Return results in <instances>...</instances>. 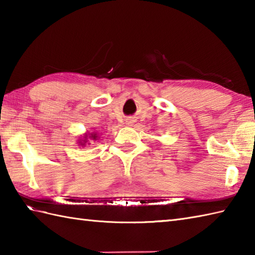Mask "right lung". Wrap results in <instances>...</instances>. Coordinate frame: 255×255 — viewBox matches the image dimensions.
<instances>
[{"label":"right lung","instance_id":"obj_1","mask_svg":"<svg viewBox=\"0 0 255 255\" xmlns=\"http://www.w3.org/2000/svg\"><path fill=\"white\" fill-rule=\"evenodd\" d=\"M88 138L93 139V140H97V139H98V135H97V133H95V132L86 134V135H85V136H84V139H82L81 142H80V144H81L82 146H84L85 144H86V143L88 142Z\"/></svg>","mask_w":255,"mask_h":255}]
</instances>
